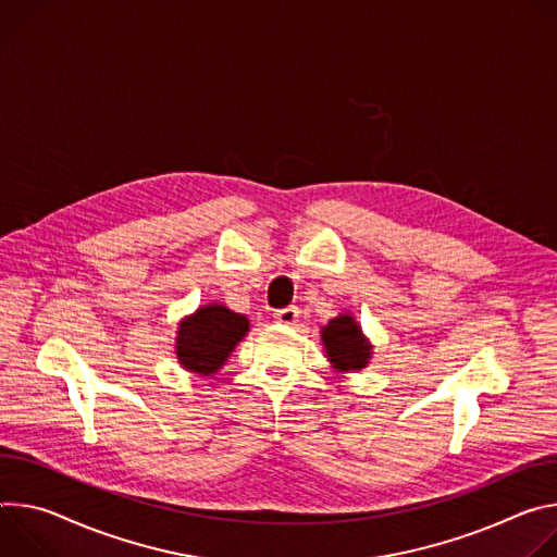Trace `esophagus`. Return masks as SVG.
<instances>
[{
	"instance_id": "34e87169",
	"label": "esophagus",
	"mask_w": 557,
	"mask_h": 557,
	"mask_svg": "<svg viewBox=\"0 0 557 557\" xmlns=\"http://www.w3.org/2000/svg\"><path fill=\"white\" fill-rule=\"evenodd\" d=\"M298 307L296 305H289V307H283V310H276L274 312V319H276V323H281V325H294L296 321H298Z\"/></svg>"
}]
</instances>
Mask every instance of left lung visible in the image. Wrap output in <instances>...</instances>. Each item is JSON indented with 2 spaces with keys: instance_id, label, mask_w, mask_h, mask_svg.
Masks as SVG:
<instances>
[{
  "instance_id": "obj_1",
  "label": "left lung",
  "mask_w": 557,
  "mask_h": 557,
  "mask_svg": "<svg viewBox=\"0 0 557 557\" xmlns=\"http://www.w3.org/2000/svg\"><path fill=\"white\" fill-rule=\"evenodd\" d=\"M321 341L336 372H360L372 358L369 343L351 314H338L321 330Z\"/></svg>"
}]
</instances>
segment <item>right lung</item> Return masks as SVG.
Instances as JSON below:
<instances>
[{"label": "right lung", "instance_id": "right-lung-1", "mask_svg": "<svg viewBox=\"0 0 557 557\" xmlns=\"http://www.w3.org/2000/svg\"><path fill=\"white\" fill-rule=\"evenodd\" d=\"M247 332H250L247 317L227 310L221 302H210L178 323L174 354L178 364L188 372L212 376Z\"/></svg>", "mask_w": 557, "mask_h": 557}]
</instances>
